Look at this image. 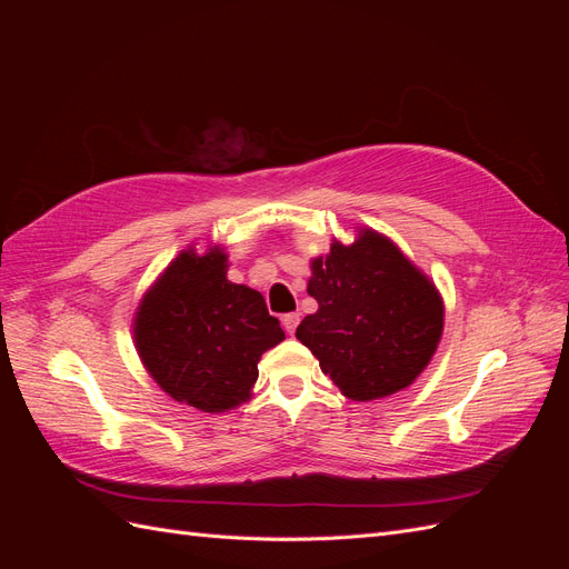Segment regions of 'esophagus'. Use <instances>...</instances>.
<instances>
[{
    "label": "esophagus",
    "instance_id": "1",
    "mask_svg": "<svg viewBox=\"0 0 569 569\" xmlns=\"http://www.w3.org/2000/svg\"><path fill=\"white\" fill-rule=\"evenodd\" d=\"M299 313H287V316H282V327H284V332L287 335H295L297 332V325H299Z\"/></svg>",
    "mask_w": 569,
    "mask_h": 569
}]
</instances>
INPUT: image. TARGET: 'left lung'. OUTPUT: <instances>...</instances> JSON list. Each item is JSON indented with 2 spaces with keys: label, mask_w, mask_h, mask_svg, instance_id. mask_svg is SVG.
<instances>
[{
  "label": "left lung",
  "mask_w": 569,
  "mask_h": 569,
  "mask_svg": "<svg viewBox=\"0 0 569 569\" xmlns=\"http://www.w3.org/2000/svg\"><path fill=\"white\" fill-rule=\"evenodd\" d=\"M308 295L318 311L297 327V339L351 401L385 399L416 382L432 360L443 301L435 282L391 239L358 230L353 244L335 242L311 263Z\"/></svg>",
  "instance_id": "obj_1"
}]
</instances>
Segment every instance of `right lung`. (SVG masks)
Segmentation results:
<instances>
[{"mask_svg":"<svg viewBox=\"0 0 569 569\" xmlns=\"http://www.w3.org/2000/svg\"><path fill=\"white\" fill-rule=\"evenodd\" d=\"M228 253L182 251L134 313V347L147 372L176 401L203 412L242 406L258 360L284 339L261 291L228 278Z\"/></svg>","mask_w":569,"mask_h":569,"instance_id":"add662e5","label":"right lung"}]
</instances>
